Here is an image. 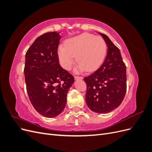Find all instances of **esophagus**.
<instances>
[{"mask_svg":"<svg viewBox=\"0 0 152 152\" xmlns=\"http://www.w3.org/2000/svg\"><path fill=\"white\" fill-rule=\"evenodd\" d=\"M74 78H75V80H78V79L82 80V79H83V77H81V76H75Z\"/></svg>","mask_w":152,"mask_h":152,"instance_id":"34e87169","label":"esophagus"}]
</instances>
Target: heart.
Wrapping results in <instances>:
<instances>
[{
	"label": "heart",
	"instance_id": "1",
	"mask_svg": "<svg viewBox=\"0 0 152 152\" xmlns=\"http://www.w3.org/2000/svg\"><path fill=\"white\" fill-rule=\"evenodd\" d=\"M107 53V44L99 36L84 33L65 41V45L58 49V56L61 65L70 70L76 61L79 63L77 71L93 72L100 66Z\"/></svg>",
	"mask_w": 152,
	"mask_h": 152
}]
</instances>
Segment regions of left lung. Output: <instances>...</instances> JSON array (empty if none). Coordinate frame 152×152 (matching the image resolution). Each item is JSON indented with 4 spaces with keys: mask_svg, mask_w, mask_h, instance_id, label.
I'll return each instance as SVG.
<instances>
[{
    "mask_svg": "<svg viewBox=\"0 0 152 152\" xmlns=\"http://www.w3.org/2000/svg\"><path fill=\"white\" fill-rule=\"evenodd\" d=\"M107 45L102 65L84 79L87 85L86 103L96 113H107L121 104L127 89L126 66L119 49L107 35L99 33Z\"/></svg>",
    "mask_w": 152,
    "mask_h": 152,
    "instance_id": "obj_1",
    "label": "left lung"
}]
</instances>
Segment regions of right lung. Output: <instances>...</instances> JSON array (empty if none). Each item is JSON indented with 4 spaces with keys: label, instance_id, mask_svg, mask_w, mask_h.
Instances as JSON below:
<instances>
[{
    "label": "right lung",
    "instance_id": "obj_1",
    "mask_svg": "<svg viewBox=\"0 0 152 152\" xmlns=\"http://www.w3.org/2000/svg\"><path fill=\"white\" fill-rule=\"evenodd\" d=\"M61 37L56 31L37 38L25 54V79L31 103L48 118L58 116L65 107L74 77L59 63L58 48Z\"/></svg>",
    "mask_w": 152,
    "mask_h": 152
}]
</instances>
